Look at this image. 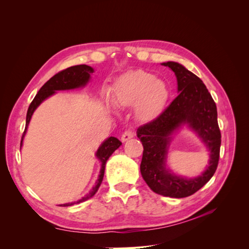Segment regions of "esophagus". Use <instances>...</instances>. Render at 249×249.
<instances>
[{"instance_id":"34e87169","label":"esophagus","mask_w":249,"mask_h":249,"mask_svg":"<svg viewBox=\"0 0 249 249\" xmlns=\"http://www.w3.org/2000/svg\"><path fill=\"white\" fill-rule=\"evenodd\" d=\"M132 137H134V133L131 130H126L123 135H122V141H127L129 139H131Z\"/></svg>"}]
</instances>
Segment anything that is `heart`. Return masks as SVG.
Instances as JSON below:
<instances>
[{"mask_svg": "<svg viewBox=\"0 0 249 249\" xmlns=\"http://www.w3.org/2000/svg\"><path fill=\"white\" fill-rule=\"evenodd\" d=\"M167 88L152 73L134 71L120 80L113 93V103L120 107L136 105L137 116L147 122L159 114L167 100Z\"/></svg>", "mask_w": 249, "mask_h": 249, "instance_id": "obj_1", "label": "heart"}]
</instances>
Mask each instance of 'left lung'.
Segmentation results:
<instances>
[{"label":"left lung","instance_id":"obj_1","mask_svg":"<svg viewBox=\"0 0 249 249\" xmlns=\"http://www.w3.org/2000/svg\"><path fill=\"white\" fill-rule=\"evenodd\" d=\"M176 73L178 95L152 122L138 127L137 137L143 145L140 171L154 192L175 198L190 196L214 176L220 155L221 133L217 122V108L203 82L177 62L162 63ZM188 124L210 150L209 166L194 179L180 178L166 168L164 162L171 135Z\"/></svg>","mask_w":249,"mask_h":249}]
</instances>
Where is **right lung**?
Returning a JSON list of instances; mask_svg holds the SVG:
<instances>
[{"label":"right lung","instance_id":"add662e5","mask_svg":"<svg viewBox=\"0 0 249 249\" xmlns=\"http://www.w3.org/2000/svg\"><path fill=\"white\" fill-rule=\"evenodd\" d=\"M93 72V69L90 67L86 64H81V65H74L71 66L69 69L63 70L61 71H59L56 73L54 77H52L46 84H44L40 89L38 93H37L34 97V100L32 103L30 104L28 112H27V118H26V127L24 134L21 136V141H20V147L22 145V139L25 137V134L27 131L28 124L30 123V119H31L33 113L35 109L39 106V105L48 99L49 96L52 94H54L57 90H67V89H74V88H79L83 87L87 84V82L90 79V74ZM122 145V142H120L117 138L115 137H109L106 141H104L102 143V145L99 147L96 152V158L99 159L102 163V167L100 171V176L99 178L96 180L95 186L92 188L91 191L87 194L86 196L80 199L78 202L81 201H85L88 198L92 197L93 195L96 193V191L99 190V188L102 184V180L104 178V173H105V166H106V162L109 159V157L115 152V150ZM74 202L71 203H64V205H60V207H70L72 206Z\"/></svg>","mask_w":249,"mask_h":249}]
</instances>
